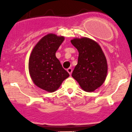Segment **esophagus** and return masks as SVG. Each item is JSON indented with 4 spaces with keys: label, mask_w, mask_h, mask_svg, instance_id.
Segmentation results:
<instances>
[{
    "label": "esophagus",
    "mask_w": 132,
    "mask_h": 132,
    "mask_svg": "<svg viewBox=\"0 0 132 132\" xmlns=\"http://www.w3.org/2000/svg\"><path fill=\"white\" fill-rule=\"evenodd\" d=\"M72 71H73V70H72V68H69L68 69H67V71L69 73V74H70V75H71Z\"/></svg>",
    "instance_id": "1"
}]
</instances>
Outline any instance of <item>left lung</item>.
<instances>
[{
  "label": "left lung",
  "instance_id": "obj_1",
  "mask_svg": "<svg viewBox=\"0 0 132 132\" xmlns=\"http://www.w3.org/2000/svg\"><path fill=\"white\" fill-rule=\"evenodd\" d=\"M71 43L79 53L73 78L84 91H95L103 84L107 77V62L104 53L98 43L89 38H74Z\"/></svg>",
  "mask_w": 132,
  "mask_h": 132
}]
</instances>
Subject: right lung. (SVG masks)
Wrapping results in <instances>:
<instances>
[{
  "label": "right lung",
  "mask_w": 132,
  "mask_h": 132,
  "mask_svg": "<svg viewBox=\"0 0 132 132\" xmlns=\"http://www.w3.org/2000/svg\"><path fill=\"white\" fill-rule=\"evenodd\" d=\"M63 36L48 34L38 41L30 54L29 71L36 86L52 93L70 76L55 56V52L63 42Z\"/></svg>",
  "instance_id": "add662e5"
}]
</instances>
